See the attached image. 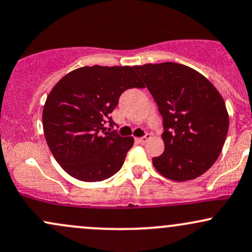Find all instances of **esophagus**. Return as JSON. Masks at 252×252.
<instances>
[{"label":"esophagus","instance_id":"1","mask_svg":"<svg viewBox=\"0 0 252 252\" xmlns=\"http://www.w3.org/2000/svg\"><path fill=\"white\" fill-rule=\"evenodd\" d=\"M150 138H152V135H150V134H147L146 136H143V137H140V138H137V141H138V142H140V143H147V142H148V141L150 140Z\"/></svg>","mask_w":252,"mask_h":252}]
</instances>
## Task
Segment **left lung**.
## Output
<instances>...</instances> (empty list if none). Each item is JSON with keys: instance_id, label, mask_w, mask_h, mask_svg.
<instances>
[{"instance_id": "1", "label": "left lung", "mask_w": 252, "mask_h": 252, "mask_svg": "<svg viewBox=\"0 0 252 252\" xmlns=\"http://www.w3.org/2000/svg\"><path fill=\"white\" fill-rule=\"evenodd\" d=\"M163 118L164 150L155 169L174 181L193 180L211 168L228 130V114L218 90L206 77L176 63L134 66Z\"/></svg>"}]
</instances>
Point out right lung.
I'll return each instance as SVG.
<instances>
[{
  "label": "right lung",
  "instance_id": "obj_1",
  "mask_svg": "<svg viewBox=\"0 0 252 252\" xmlns=\"http://www.w3.org/2000/svg\"><path fill=\"white\" fill-rule=\"evenodd\" d=\"M144 88L131 66H84L51 90L42 110L46 142L57 162L80 181L96 182L122 168L134 137H122L110 114L122 92Z\"/></svg>",
  "mask_w": 252,
  "mask_h": 252
}]
</instances>
